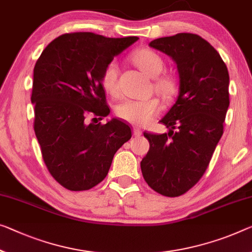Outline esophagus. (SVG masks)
Segmentation results:
<instances>
[{
    "mask_svg": "<svg viewBox=\"0 0 252 252\" xmlns=\"http://www.w3.org/2000/svg\"><path fill=\"white\" fill-rule=\"evenodd\" d=\"M133 135H134V136H136V137L141 136L142 130L139 129V128H136V127H134V128H133Z\"/></svg>",
    "mask_w": 252,
    "mask_h": 252,
    "instance_id": "esophagus-1",
    "label": "esophagus"
}]
</instances>
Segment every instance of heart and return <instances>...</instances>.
I'll return each instance as SVG.
<instances>
[{
  "label": "heart",
  "mask_w": 252,
  "mask_h": 252,
  "mask_svg": "<svg viewBox=\"0 0 252 252\" xmlns=\"http://www.w3.org/2000/svg\"><path fill=\"white\" fill-rule=\"evenodd\" d=\"M133 62L141 71L154 80V88L163 95L170 99L175 94L177 84L173 77L169 75H161L164 69V62L161 56L153 50L144 48L139 49L133 54ZM119 68L116 62H110L104 68L101 83L104 91L110 95L119 94L118 87ZM161 109V102L158 98L146 99H126L118 104L116 113L123 121L136 126H145L151 123Z\"/></svg>",
  "instance_id": "b5f03b06"
}]
</instances>
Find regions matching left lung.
Here are the masks:
<instances>
[{
  "instance_id": "1",
  "label": "left lung",
  "mask_w": 252,
  "mask_h": 252,
  "mask_svg": "<svg viewBox=\"0 0 252 252\" xmlns=\"http://www.w3.org/2000/svg\"><path fill=\"white\" fill-rule=\"evenodd\" d=\"M149 45L176 63L179 91L160 121L168 133L144 131L150 150L141 169L153 190L177 197L198 183L222 137L230 76L220 54L198 34L177 33Z\"/></svg>"
}]
</instances>
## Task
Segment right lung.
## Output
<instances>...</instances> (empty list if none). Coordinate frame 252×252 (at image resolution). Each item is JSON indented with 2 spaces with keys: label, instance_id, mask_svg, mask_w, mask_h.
Masks as SVG:
<instances>
[{
  "label": "right lung",
  "instance_id": "right-lung-1",
  "mask_svg": "<svg viewBox=\"0 0 252 252\" xmlns=\"http://www.w3.org/2000/svg\"><path fill=\"white\" fill-rule=\"evenodd\" d=\"M137 40L65 33L50 42L34 65V134L50 175L68 190H88L101 183L115 153L131 137L130 126L121 119L101 125L88 123L87 117L110 114L103 71Z\"/></svg>",
  "mask_w": 252,
  "mask_h": 252
}]
</instances>
